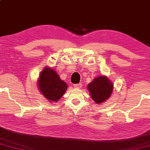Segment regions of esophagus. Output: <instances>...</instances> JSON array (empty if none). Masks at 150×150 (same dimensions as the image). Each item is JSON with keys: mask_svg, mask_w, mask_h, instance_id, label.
<instances>
[{"mask_svg": "<svg viewBox=\"0 0 150 150\" xmlns=\"http://www.w3.org/2000/svg\"><path fill=\"white\" fill-rule=\"evenodd\" d=\"M74 88H76V89H79V88H81V86H82V84L81 83H78V84H75L74 86Z\"/></svg>", "mask_w": 150, "mask_h": 150, "instance_id": "esophagus-1", "label": "esophagus"}]
</instances>
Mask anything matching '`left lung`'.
<instances>
[{
  "instance_id": "left-lung-1",
  "label": "left lung",
  "mask_w": 150,
  "mask_h": 150,
  "mask_svg": "<svg viewBox=\"0 0 150 150\" xmlns=\"http://www.w3.org/2000/svg\"><path fill=\"white\" fill-rule=\"evenodd\" d=\"M91 98L96 104H101L110 97L113 83L106 76H98L88 85Z\"/></svg>"
}]
</instances>
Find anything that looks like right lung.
Segmentation results:
<instances>
[{
  "label": "right lung",
  "instance_id": "1",
  "mask_svg": "<svg viewBox=\"0 0 150 150\" xmlns=\"http://www.w3.org/2000/svg\"><path fill=\"white\" fill-rule=\"evenodd\" d=\"M38 86L40 93L50 102L59 101L67 89V85L60 79L57 71L47 67L40 74Z\"/></svg>",
  "mask_w": 150,
  "mask_h": 150
}]
</instances>
